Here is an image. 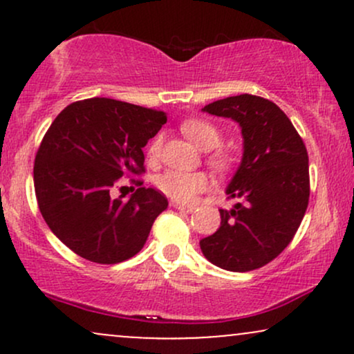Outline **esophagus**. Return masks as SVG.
Segmentation results:
<instances>
[{
	"instance_id": "1",
	"label": "esophagus",
	"mask_w": 354,
	"mask_h": 354,
	"mask_svg": "<svg viewBox=\"0 0 354 354\" xmlns=\"http://www.w3.org/2000/svg\"><path fill=\"white\" fill-rule=\"evenodd\" d=\"M173 206L178 211H181V213H193V211H194V206H191V205H181V203H174Z\"/></svg>"
}]
</instances>
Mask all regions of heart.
Segmentation results:
<instances>
[{
	"mask_svg": "<svg viewBox=\"0 0 354 354\" xmlns=\"http://www.w3.org/2000/svg\"><path fill=\"white\" fill-rule=\"evenodd\" d=\"M181 129L198 148L203 149V151L215 149V151L211 152L208 156V163L209 166H213L216 171L225 173L233 168V154L230 151H225V149H216L223 141V133L216 124L206 120H186L185 123L181 124ZM161 143H163V138H154L148 149L149 156L156 158L158 154H160ZM156 186L161 193L166 194L168 198H171V200L180 203H189L194 200V196H196L198 193H201V191L208 188L209 180L205 173L200 171L189 173L180 171V169H168V171H165L156 178Z\"/></svg>",
	"mask_w": 354,
	"mask_h": 354,
	"instance_id": "b5f03b06",
	"label": "heart"
}]
</instances>
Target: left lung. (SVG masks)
<instances>
[{
	"mask_svg": "<svg viewBox=\"0 0 354 354\" xmlns=\"http://www.w3.org/2000/svg\"><path fill=\"white\" fill-rule=\"evenodd\" d=\"M203 111L241 126L243 158L226 188L231 209L200 241L208 261L245 273L268 265L291 243L310 200L308 151L293 123L273 101L238 95L206 104Z\"/></svg>",
	"mask_w": 354,
	"mask_h": 354,
	"instance_id": "8db88e82",
	"label": "left lung"
}]
</instances>
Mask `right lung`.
<instances>
[{
	"label": "right lung",
	"mask_w": 354,
	"mask_h": 354,
	"mask_svg": "<svg viewBox=\"0 0 354 354\" xmlns=\"http://www.w3.org/2000/svg\"><path fill=\"white\" fill-rule=\"evenodd\" d=\"M165 123V111L109 98L68 104L51 123L35 158L36 200L56 238L81 258L115 265L145 246L166 196L141 181L128 201L109 191L145 171L143 148Z\"/></svg>",
	"instance_id": "add662e5"
}]
</instances>
